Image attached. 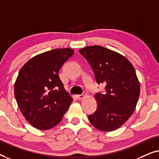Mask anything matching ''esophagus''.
Returning <instances> with one entry per match:
<instances>
[{
    "label": "esophagus",
    "instance_id": "34e87169",
    "mask_svg": "<svg viewBox=\"0 0 159 159\" xmlns=\"http://www.w3.org/2000/svg\"><path fill=\"white\" fill-rule=\"evenodd\" d=\"M86 96V94H82V95H77L76 96V98L78 99H79V100H80V99H82L84 97H85Z\"/></svg>",
    "mask_w": 159,
    "mask_h": 159
}]
</instances>
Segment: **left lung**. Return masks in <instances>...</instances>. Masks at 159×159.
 Instances as JSON below:
<instances>
[{
  "instance_id": "left-lung-1",
  "label": "left lung",
  "mask_w": 159,
  "mask_h": 159,
  "mask_svg": "<svg viewBox=\"0 0 159 159\" xmlns=\"http://www.w3.org/2000/svg\"><path fill=\"white\" fill-rule=\"evenodd\" d=\"M79 52L93 69L97 84L105 86V93L94 98L97 110L89 115L91 125L110 132L123 125L133 115L140 95V82L135 68L126 57L99 45L86 47Z\"/></svg>"
}]
</instances>
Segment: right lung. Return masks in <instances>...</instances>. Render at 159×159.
Here are the masks:
<instances>
[{"label": "right lung", "mask_w": 159, "mask_h": 159, "mask_svg": "<svg viewBox=\"0 0 159 159\" xmlns=\"http://www.w3.org/2000/svg\"><path fill=\"white\" fill-rule=\"evenodd\" d=\"M74 53L70 48L54 49L29 60L14 84V95L22 115L41 130L61 121L73 102L60 79V69Z\"/></svg>", "instance_id": "add662e5"}]
</instances>
